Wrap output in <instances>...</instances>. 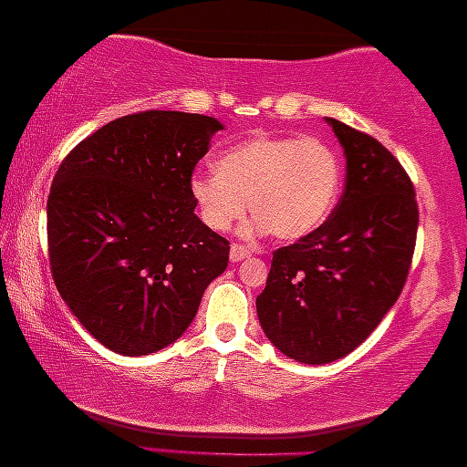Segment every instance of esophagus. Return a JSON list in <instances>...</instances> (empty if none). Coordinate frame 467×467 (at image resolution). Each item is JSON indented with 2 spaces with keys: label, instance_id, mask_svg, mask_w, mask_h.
I'll return each mask as SVG.
<instances>
[{
  "label": "esophagus",
  "instance_id": "esophagus-1",
  "mask_svg": "<svg viewBox=\"0 0 467 467\" xmlns=\"http://www.w3.org/2000/svg\"><path fill=\"white\" fill-rule=\"evenodd\" d=\"M246 257H251V248L248 246H242V244H232V248H229V259L232 261H242V259H246Z\"/></svg>",
  "mask_w": 467,
  "mask_h": 467
}]
</instances>
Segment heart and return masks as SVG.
I'll return each mask as SVG.
<instances>
[{
  "instance_id": "obj_1",
  "label": "heart",
  "mask_w": 467,
  "mask_h": 467,
  "mask_svg": "<svg viewBox=\"0 0 467 467\" xmlns=\"http://www.w3.org/2000/svg\"><path fill=\"white\" fill-rule=\"evenodd\" d=\"M203 225L227 232L246 210L248 232H272L280 240L308 235L327 219L340 191V161L327 144L304 136L253 138L216 159V171L189 182Z\"/></svg>"
}]
</instances>
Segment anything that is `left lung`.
Listing matches in <instances>:
<instances>
[{
  "label": "left lung",
  "instance_id": "obj_1",
  "mask_svg": "<svg viewBox=\"0 0 467 467\" xmlns=\"http://www.w3.org/2000/svg\"><path fill=\"white\" fill-rule=\"evenodd\" d=\"M347 155V189L329 219L276 248L257 315L291 359L331 363L355 350L398 302L417 244L410 176L369 133L327 119Z\"/></svg>",
  "mask_w": 467,
  "mask_h": 467
}]
</instances>
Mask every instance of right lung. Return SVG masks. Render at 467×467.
Masks as SVG:
<instances>
[{"instance_id": "add662e5", "label": "right lung", "mask_w": 467, "mask_h": 467, "mask_svg": "<svg viewBox=\"0 0 467 467\" xmlns=\"http://www.w3.org/2000/svg\"><path fill=\"white\" fill-rule=\"evenodd\" d=\"M213 117L146 110L76 144L47 203L53 280L95 340L125 357L161 350L225 272L229 242L197 219L189 182Z\"/></svg>"}]
</instances>
